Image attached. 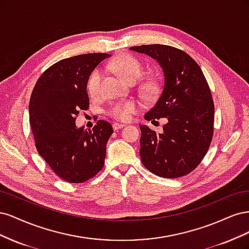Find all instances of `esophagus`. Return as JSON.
<instances>
[{"mask_svg": "<svg viewBox=\"0 0 249 249\" xmlns=\"http://www.w3.org/2000/svg\"><path fill=\"white\" fill-rule=\"evenodd\" d=\"M112 126H113V130L114 131H116V130H119V129H122V127H124V124H117V123H114L112 124Z\"/></svg>", "mask_w": 249, "mask_h": 249, "instance_id": "34e87169", "label": "esophagus"}]
</instances>
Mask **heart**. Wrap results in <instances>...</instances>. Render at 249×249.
<instances>
[{"label":"heart","instance_id":"heart-1","mask_svg":"<svg viewBox=\"0 0 249 249\" xmlns=\"http://www.w3.org/2000/svg\"><path fill=\"white\" fill-rule=\"evenodd\" d=\"M111 66L114 69L120 76L126 81L138 80L143 72V67L139 60L132 55H119L113 60ZM103 71L101 69L94 70L87 80V91L91 96H96L101 93ZM158 89L156 82H148L145 85V90L148 93H154ZM136 104L134 102H117L112 104L108 108V115L117 120L127 122L136 111Z\"/></svg>","mask_w":249,"mask_h":249}]
</instances>
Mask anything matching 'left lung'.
<instances>
[{
  "instance_id": "1",
  "label": "left lung",
  "mask_w": 249,
  "mask_h": 249,
  "mask_svg": "<svg viewBox=\"0 0 249 249\" xmlns=\"http://www.w3.org/2000/svg\"><path fill=\"white\" fill-rule=\"evenodd\" d=\"M156 59L164 72V88L145 119L167 118L163 132L140 125V157L158 177L177 178L196 168L214 134L215 107L199 65L184 51L165 44L132 47Z\"/></svg>"
}]
</instances>
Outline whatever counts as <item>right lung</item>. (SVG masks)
Listing matches in <instances>:
<instances>
[{"instance_id": "add662e5", "label": "right lung", "mask_w": 249, "mask_h": 249, "mask_svg": "<svg viewBox=\"0 0 249 249\" xmlns=\"http://www.w3.org/2000/svg\"><path fill=\"white\" fill-rule=\"evenodd\" d=\"M105 53L62 59L37 80L29 104L37 152L55 175L80 184L99 173L105 163L112 125L97 120L91 131L76 126L81 110L89 109L87 80Z\"/></svg>"}]
</instances>
